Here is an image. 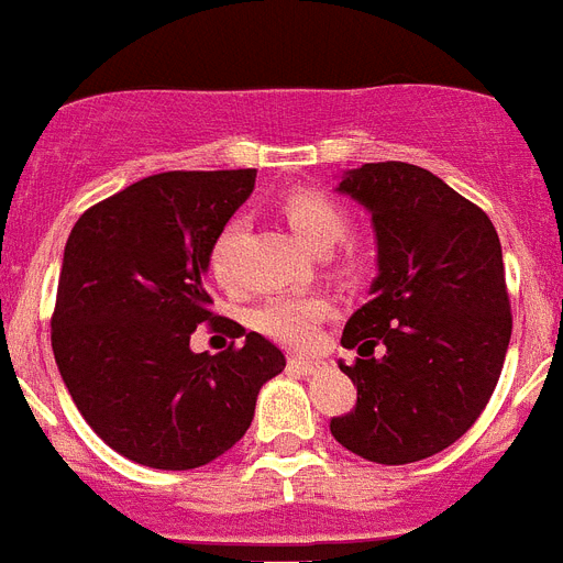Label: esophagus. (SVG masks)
I'll return each mask as SVG.
<instances>
[{
    "mask_svg": "<svg viewBox=\"0 0 563 563\" xmlns=\"http://www.w3.org/2000/svg\"><path fill=\"white\" fill-rule=\"evenodd\" d=\"M289 369L303 372V375H311V372L320 369V361H309V357H295V354H291V357H289Z\"/></svg>",
    "mask_w": 563,
    "mask_h": 563,
    "instance_id": "esophagus-1",
    "label": "esophagus"
}]
</instances>
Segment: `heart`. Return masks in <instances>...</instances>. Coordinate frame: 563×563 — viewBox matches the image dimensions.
Returning a JSON list of instances; mask_svg holds the SVG:
<instances>
[{
	"label": "heart",
	"mask_w": 563,
	"mask_h": 563,
	"mask_svg": "<svg viewBox=\"0 0 563 563\" xmlns=\"http://www.w3.org/2000/svg\"><path fill=\"white\" fill-rule=\"evenodd\" d=\"M283 217H286L297 243L309 249L311 254L332 252L346 234V214L340 211L338 202H332L325 194L318 191H291L283 200ZM231 245H234V225H229L211 245V274L223 286L231 283ZM323 314L325 306L320 300L277 297V300H268L266 306H260L254 311V325L263 334L283 340V343L309 346Z\"/></svg>",
	"instance_id": "b5f03b06"
}]
</instances>
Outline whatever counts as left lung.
<instances>
[{
    "mask_svg": "<svg viewBox=\"0 0 563 563\" xmlns=\"http://www.w3.org/2000/svg\"><path fill=\"white\" fill-rule=\"evenodd\" d=\"M334 191L372 214L377 277L340 338L361 354L338 363L357 404L329 429L366 461L415 464L452 446L498 384L512 334L498 231L409 163H366Z\"/></svg>",
    "mask_w": 563,
    "mask_h": 563,
    "instance_id": "left-lung-1",
    "label": "left lung"
}]
</instances>
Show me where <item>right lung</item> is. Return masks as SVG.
Returning a JSON list of instances; mask_svg holds the SVG:
<instances>
[{
    "label": "right lung",
    "mask_w": 563,
    "mask_h": 563,
    "mask_svg": "<svg viewBox=\"0 0 563 563\" xmlns=\"http://www.w3.org/2000/svg\"><path fill=\"white\" fill-rule=\"evenodd\" d=\"M257 172H168L85 211L65 243L51 346L88 427L134 464L197 470L252 427L266 380L286 369L272 340L249 332L220 355L190 352L211 314L214 240L254 191Z\"/></svg>",
    "instance_id": "add662e5"
}]
</instances>
